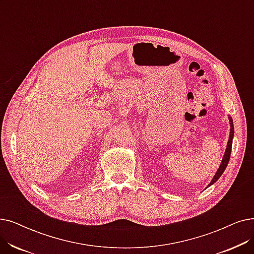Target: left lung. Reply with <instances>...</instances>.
<instances>
[{
	"label": "left lung",
	"mask_w": 254,
	"mask_h": 254,
	"mask_svg": "<svg viewBox=\"0 0 254 254\" xmlns=\"http://www.w3.org/2000/svg\"><path fill=\"white\" fill-rule=\"evenodd\" d=\"M229 121H230V135H229V139H228V142H227L226 150H225V153H224V156H223L222 162H221V164H220V167H219V169L217 170V172H216L215 176H214V178H213L212 182L209 183V185H208V186H211V185H213L214 183H216V182H217V181L220 179V176L222 175V173L224 172V170H225V169H226V167H227V164H228V161H229V158H230L231 145H233V138H234V133H235V130H234V124H233V119H231L230 117H229Z\"/></svg>",
	"instance_id": "obj_1"
}]
</instances>
